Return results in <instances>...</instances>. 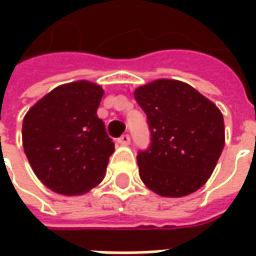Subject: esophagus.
<instances>
[{
  "instance_id": "esophagus-1",
  "label": "esophagus",
  "mask_w": 256,
  "mask_h": 256,
  "mask_svg": "<svg viewBox=\"0 0 256 256\" xmlns=\"http://www.w3.org/2000/svg\"><path fill=\"white\" fill-rule=\"evenodd\" d=\"M130 136H128V134H123L122 137H120V138L118 140V142H119V144L120 145H128L130 144Z\"/></svg>"
}]
</instances>
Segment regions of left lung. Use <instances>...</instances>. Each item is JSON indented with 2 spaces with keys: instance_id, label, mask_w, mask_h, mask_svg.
I'll return each instance as SVG.
<instances>
[{
  "instance_id": "1",
  "label": "left lung",
  "mask_w": 256,
  "mask_h": 256,
  "mask_svg": "<svg viewBox=\"0 0 256 256\" xmlns=\"http://www.w3.org/2000/svg\"><path fill=\"white\" fill-rule=\"evenodd\" d=\"M134 97L148 119L150 144L137 155L140 178L158 194L182 198L214 172L225 145L224 116L212 101L185 82L158 79Z\"/></svg>"
}]
</instances>
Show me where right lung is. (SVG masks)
<instances>
[{"label":"right lung","instance_id":"1","mask_svg":"<svg viewBox=\"0 0 256 256\" xmlns=\"http://www.w3.org/2000/svg\"><path fill=\"white\" fill-rule=\"evenodd\" d=\"M104 90L89 80L62 84L23 119V146L38 180L64 196L89 192L106 177L115 145L97 116Z\"/></svg>","mask_w":256,"mask_h":256}]
</instances>
